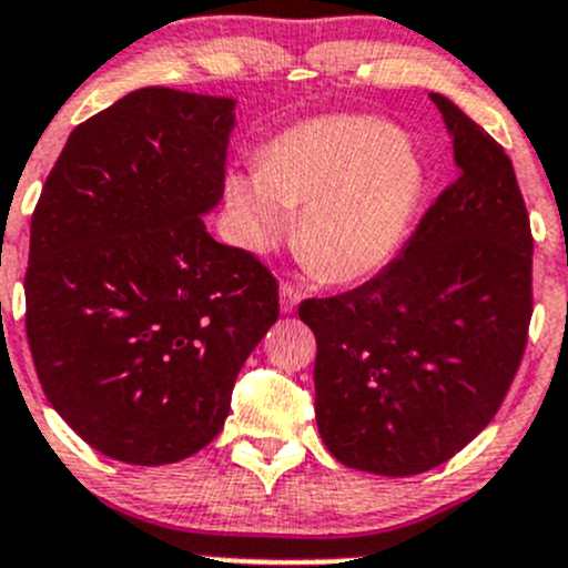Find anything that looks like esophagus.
<instances>
[{
    "label": "esophagus",
    "instance_id": "1",
    "mask_svg": "<svg viewBox=\"0 0 568 568\" xmlns=\"http://www.w3.org/2000/svg\"><path fill=\"white\" fill-rule=\"evenodd\" d=\"M301 301H303V295L295 290V286L282 284V290H278V303H282L284 314H292V311L297 308V303H301Z\"/></svg>",
    "mask_w": 568,
    "mask_h": 568
}]
</instances>
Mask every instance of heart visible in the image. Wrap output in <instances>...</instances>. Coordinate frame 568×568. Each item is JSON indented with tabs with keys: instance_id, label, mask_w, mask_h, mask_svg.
<instances>
[{
	"instance_id": "b5f03b06",
	"label": "heart",
	"mask_w": 568,
	"mask_h": 568,
	"mask_svg": "<svg viewBox=\"0 0 568 568\" xmlns=\"http://www.w3.org/2000/svg\"><path fill=\"white\" fill-rule=\"evenodd\" d=\"M243 248L271 254L301 211L295 248L333 284L384 271L404 248L425 194L428 170L400 130L376 115H322L267 143L260 168L224 181Z\"/></svg>"
}]
</instances>
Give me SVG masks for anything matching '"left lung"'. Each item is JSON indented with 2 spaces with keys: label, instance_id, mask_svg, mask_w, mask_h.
<instances>
[{
  "label": "left lung",
  "instance_id": "8db88e82",
  "mask_svg": "<svg viewBox=\"0 0 568 568\" xmlns=\"http://www.w3.org/2000/svg\"><path fill=\"white\" fill-rule=\"evenodd\" d=\"M428 97L453 140V186L379 276L297 308L316 335L322 442L382 477L430 471L490 423L530 322L534 241L511 160L453 100Z\"/></svg>",
  "mask_w": 568,
  "mask_h": 568
}]
</instances>
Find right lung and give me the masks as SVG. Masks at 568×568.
I'll return each mask as SVG.
<instances>
[{
    "label": "right lung",
    "mask_w": 568,
    "mask_h": 568,
    "mask_svg": "<svg viewBox=\"0 0 568 568\" xmlns=\"http://www.w3.org/2000/svg\"><path fill=\"white\" fill-rule=\"evenodd\" d=\"M233 130V97L130 91L72 130L42 186L29 349L59 417L113 460L168 466L211 444L278 320L276 278L203 222Z\"/></svg>",
    "instance_id": "obj_1"
}]
</instances>
